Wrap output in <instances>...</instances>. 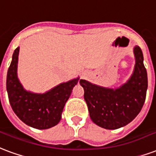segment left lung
Instances as JSON below:
<instances>
[{
	"mask_svg": "<svg viewBox=\"0 0 156 156\" xmlns=\"http://www.w3.org/2000/svg\"><path fill=\"white\" fill-rule=\"evenodd\" d=\"M136 64L134 73L126 83L116 89L104 88L81 79L84 100L91 119L105 129L115 130L133 121L141 110L148 87L147 73L139 46L134 49Z\"/></svg>",
	"mask_w": 156,
	"mask_h": 156,
	"instance_id": "1",
	"label": "left lung"
}]
</instances>
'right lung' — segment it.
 Here are the masks:
<instances>
[{
  "label": "right lung",
  "mask_w": 156,
  "mask_h": 156,
  "mask_svg": "<svg viewBox=\"0 0 156 156\" xmlns=\"http://www.w3.org/2000/svg\"><path fill=\"white\" fill-rule=\"evenodd\" d=\"M19 47L14 51L8 69L6 90L11 108L26 125L36 129H48L57 125L61 120L64 105L79 78L63 83L44 94L25 91L17 78Z\"/></svg>",
  "instance_id": "add662e5"
}]
</instances>
